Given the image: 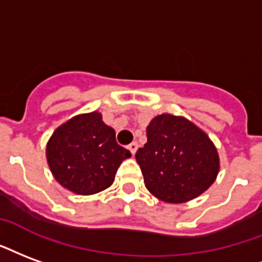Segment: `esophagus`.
<instances>
[{"mask_svg": "<svg viewBox=\"0 0 262 262\" xmlns=\"http://www.w3.org/2000/svg\"><path fill=\"white\" fill-rule=\"evenodd\" d=\"M127 148L130 150L132 156H135V154H136L137 148H139V143H137V141H133V143H130V144L127 146Z\"/></svg>", "mask_w": 262, "mask_h": 262, "instance_id": "1", "label": "esophagus"}]
</instances>
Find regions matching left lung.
<instances>
[{
    "mask_svg": "<svg viewBox=\"0 0 262 262\" xmlns=\"http://www.w3.org/2000/svg\"><path fill=\"white\" fill-rule=\"evenodd\" d=\"M136 161L147 190L170 204L203 194L220 172L218 150L208 135L185 116L172 114L151 119Z\"/></svg>",
    "mask_w": 262,
    "mask_h": 262,
    "instance_id": "left-lung-1",
    "label": "left lung"
}]
</instances>
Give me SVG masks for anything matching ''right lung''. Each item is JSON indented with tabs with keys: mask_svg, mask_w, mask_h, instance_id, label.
Returning <instances> with one entry per match:
<instances>
[{
	"mask_svg": "<svg viewBox=\"0 0 262 262\" xmlns=\"http://www.w3.org/2000/svg\"><path fill=\"white\" fill-rule=\"evenodd\" d=\"M47 162L58 183L72 193L90 195L114 183L130 151L116 143L115 130L100 112L80 114L58 126L47 143Z\"/></svg>",
	"mask_w": 262,
	"mask_h": 262,
	"instance_id": "1",
	"label": "right lung"
}]
</instances>
